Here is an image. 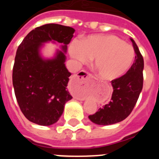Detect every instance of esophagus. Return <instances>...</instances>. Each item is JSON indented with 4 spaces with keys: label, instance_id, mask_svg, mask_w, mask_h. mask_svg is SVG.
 I'll return each mask as SVG.
<instances>
[{
    "label": "esophagus",
    "instance_id": "esophagus-1",
    "mask_svg": "<svg viewBox=\"0 0 159 159\" xmlns=\"http://www.w3.org/2000/svg\"><path fill=\"white\" fill-rule=\"evenodd\" d=\"M91 76L90 74H86V73H83L80 75H76L73 78L71 84L74 85L78 89H83L85 88L88 86V79Z\"/></svg>",
    "mask_w": 159,
    "mask_h": 159
}]
</instances>
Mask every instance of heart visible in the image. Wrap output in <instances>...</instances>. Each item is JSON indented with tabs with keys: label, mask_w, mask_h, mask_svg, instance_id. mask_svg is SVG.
<instances>
[{
	"label": "heart",
	"mask_w": 159,
	"mask_h": 159,
	"mask_svg": "<svg viewBox=\"0 0 159 159\" xmlns=\"http://www.w3.org/2000/svg\"><path fill=\"white\" fill-rule=\"evenodd\" d=\"M69 53L81 64L94 59V68L100 80L111 81L120 78L131 67L134 50L114 35H91L82 41L74 40L70 44Z\"/></svg>",
	"instance_id": "1"
}]
</instances>
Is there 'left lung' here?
<instances>
[{"mask_svg": "<svg viewBox=\"0 0 159 159\" xmlns=\"http://www.w3.org/2000/svg\"><path fill=\"white\" fill-rule=\"evenodd\" d=\"M136 56L127 72L111 81L113 93L109 103L99 108L89 119L98 125H111L124 120L131 113L139 97L143 85L144 61L133 39H130Z\"/></svg>", "mask_w": 159, "mask_h": 159, "instance_id": "left-lung-1", "label": "left lung"}]
</instances>
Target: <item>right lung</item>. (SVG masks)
<instances>
[{
	"label": "right lung",
	"mask_w": 159,
	"mask_h": 159,
	"mask_svg": "<svg viewBox=\"0 0 159 159\" xmlns=\"http://www.w3.org/2000/svg\"><path fill=\"white\" fill-rule=\"evenodd\" d=\"M74 32L68 26L47 24L31 31L18 47L12 84L18 105L32 123L41 126L57 123L66 102L72 99L67 88L71 73L64 64V52ZM52 40L63 43L64 52L58 51L55 58L44 60L39 48L43 43Z\"/></svg>",
	"instance_id": "obj_1"
}]
</instances>
